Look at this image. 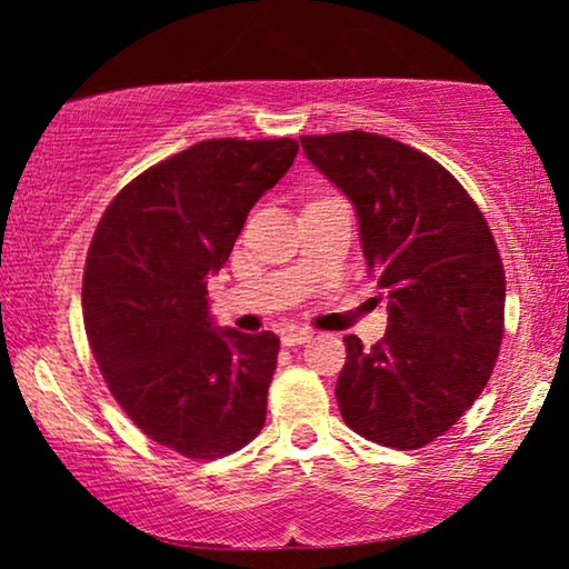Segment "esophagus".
<instances>
[{
  "label": "esophagus",
  "instance_id": "esophagus-1",
  "mask_svg": "<svg viewBox=\"0 0 569 569\" xmlns=\"http://www.w3.org/2000/svg\"><path fill=\"white\" fill-rule=\"evenodd\" d=\"M310 337H313V333H310L308 329H290L282 333V345L298 347V345H306V341H310Z\"/></svg>",
  "mask_w": 569,
  "mask_h": 569
}]
</instances>
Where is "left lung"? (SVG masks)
<instances>
[{"label":"left lung","mask_w":569,"mask_h":569,"mask_svg":"<svg viewBox=\"0 0 569 569\" xmlns=\"http://www.w3.org/2000/svg\"><path fill=\"white\" fill-rule=\"evenodd\" d=\"M300 142L355 204L365 261L388 298L378 345L345 339L339 411L372 442L422 448L463 417L495 370L505 321L500 251L463 186L415 147L370 131Z\"/></svg>","instance_id":"left-lung-1"}]
</instances>
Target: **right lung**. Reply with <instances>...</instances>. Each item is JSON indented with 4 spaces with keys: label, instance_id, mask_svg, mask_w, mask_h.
Masks as SVG:
<instances>
[{
    "label": "right lung",
    "instance_id": "1",
    "mask_svg": "<svg viewBox=\"0 0 569 569\" xmlns=\"http://www.w3.org/2000/svg\"><path fill=\"white\" fill-rule=\"evenodd\" d=\"M295 154V139H204L123 186L92 236L82 316L98 368L131 422L186 458L240 450L267 419L279 339L217 329L207 279Z\"/></svg>",
    "mask_w": 569,
    "mask_h": 569
}]
</instances>
